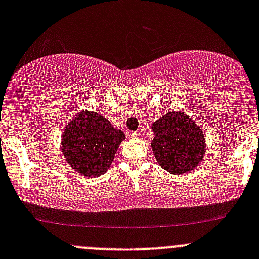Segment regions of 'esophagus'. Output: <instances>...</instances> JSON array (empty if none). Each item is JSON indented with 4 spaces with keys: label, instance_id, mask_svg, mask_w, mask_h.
<instances>
[{
    "label": "esophagus",
    "instance_id": "obj_1",
    "mask_svg": "<svg viewBox=\"0 0 259 259\" xmlns=\"http://www.w3.org/2000/svg\"><path fill=\"white\" fill-rule=\"evenodd\" d=\"M129 137L139 139V138H142V132H139V130H137V132H129Z\"/></svg>",
    "mask_w": 259,
    "mask_h": 259
}]
</instances>
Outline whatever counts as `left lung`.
Segmentation results:
<instances>
[{
  "mask_svg": "<svg viewBox=\"0 0 259 259\" xmlns=\"http://www.w3.org/2000/svg\"><path fill=\"white\" fill-rule=\"evenodd\" d=\"M151 149L159 165L171 174L197 168L205 151L204 135L188 115L169 111L154 122Z\"/></svg>",
  "mask_w": 259,
  "mask_h": 259,
  "instance_id": "8db88e82",
  "label": "left lung"
}]
</instances>
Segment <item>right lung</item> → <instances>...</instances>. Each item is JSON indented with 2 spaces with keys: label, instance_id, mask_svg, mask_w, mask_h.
<instances>
[{
  "label": "right lung",
  "instance_id": "1",
  "mask_svg": "<svg viewBox=\"0 0 259 259\" xmlns=\"http://www.w3.org/2000/svg\"><path fill=\"white\" fill-rule=\"evenodd\" d=\"M125 139L99 113L82 111L66 126L62 154L72 169L88 177H98L110 168L120 143Z\"/></svg>",
  "mask_w": 259,
  "mask_h": 259
}]
</instances>
